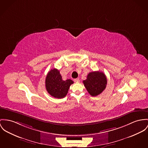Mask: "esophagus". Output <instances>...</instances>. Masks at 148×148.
<instances>
[{"instance_id": "34e87169", "label": "esophagus", "mask_w": 148, "mask_h": 148, "mask_svg": "<svg viewBox=\"0 0 148 148\" xmlns=\"http://www.w3.org/2000/svg\"><path fill=\"white\" fill-rule=\"evenodd\" d=\"M74 81L75 82H76V83H78V82H79V79L78 78H76V79H74Z\"/></svg>"}]
</instances>
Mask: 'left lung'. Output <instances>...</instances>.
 <instances>
[{
    "label": "left lung",
    "mask_w": 148,
    "mask_h": 148,
    "mask_svg": "<svg viewBox=\"0 0 148 148\" xmlns=\"http://www.w3.org/2000/svg\"><path fill=\"white\" fill-rule=\"evenodd\" d=\"M83 84L92 96H96L102 93L106 86L107 78L103 73L93 71L90 73Z\"/></svg>",
    "instance_id": "left-lung-1"
}]
</instances>
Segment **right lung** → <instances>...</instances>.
I'll use <instances>...</instances> for the list:
<instances>
[{
    "mask_svg": "<svg viewBox=\"0 0 148 148\" xmlns=\"http://www.w3.org/2000/svg\"><path fill=\"white\" fill-rule=\"evenodd\" d=\"M45 83L46 90L50 95L57 99H62L66 96L70 86L74 82L71 79L62 80L59 70L55 68L48 73Z\"/></svg>",
    "mask_w": 148,
    "mask_h": 148,
    "instance_id": "1",
    "label": "right lung"
}]
</instances>
